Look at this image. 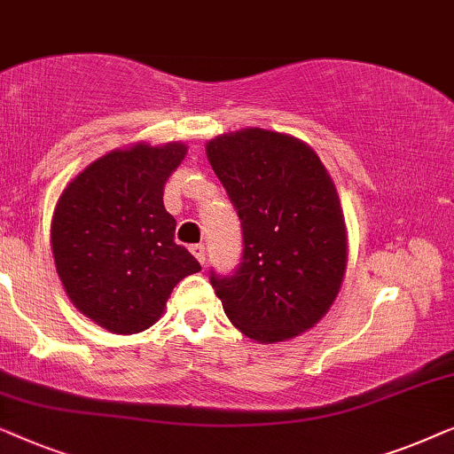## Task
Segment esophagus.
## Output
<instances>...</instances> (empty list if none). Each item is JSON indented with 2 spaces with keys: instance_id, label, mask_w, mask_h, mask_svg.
Here are the masks:
<instances>
[{
  "instance_id": "obj_1",
  "label": "esophagus",
  "mask_w": 454,
  "mask_h": 454,
  "mask_svg": "<svg viewBox=\"0 0 454 454\" xmlns=\"http://www.w3.org/2000/svg\"><path fill=\"white\" fill-rule=\"evenodd\" d=\"M189 251L193 253V257H195L197 261H200L201 265L206 263V247H203V245H191Z\"/></svg>"
}]
</instances>
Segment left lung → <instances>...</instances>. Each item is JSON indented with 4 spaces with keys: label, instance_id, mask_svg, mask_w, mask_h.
<instances>
[{
    "label": "left lung",
    "instance_id": "obj_1",
    "mask_svg": "<svg viewBox=\"0 0 454 454\" xmlns=\"http://www.w3.org/2000/svg\"><path fill=\"white\" fill-rule=\"evenodd\" d=\"M206 154L245 240L239 271L209 278L230 323L259 343L315 327L348 267L346 218L321 158L302 139L261 127L209 139Z\"/></svg>",
    "mask_w": 454,
    "mask_h": 454
}]
</instances>
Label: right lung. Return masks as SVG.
<instances>
[{"label":"right lung","instance_id":"right-lung-1","mask_svg":"<svg viewBox=\"0 0 454 454\" xmlns=\"http://www.w3.org/2000/svg\"><path fill=\"white\" fill-rule=\"evenodd\" d=\"M187 145L145 142L88 164L66 184L51 220L63 290L82 315L117 335L162 317L175 286L201 265L175 242L162 195Z\"/></svg>","mask_w":454,"mask_h":454}]
</instances>
